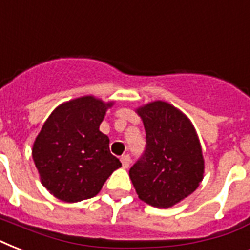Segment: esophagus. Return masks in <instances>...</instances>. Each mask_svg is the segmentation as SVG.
Instances as JSON below:
<instances>
[{
	"instance_id": "1",
	"label": "esophagus",
	"mask_w": 250,
	"mask_h": 250,
	"mask_svg": "<svg viewBox=\"0 0 250 250\" xmlns=\"http://www.w3.org/2000/svg\"><path fill=\"white\" fill-rule=\"evenodd\" d=\"M121 161H122V166L125 167V168H128L129 164H131V158H129L128 154H125V156H122Z\"/></svg>"
}]
</instances>
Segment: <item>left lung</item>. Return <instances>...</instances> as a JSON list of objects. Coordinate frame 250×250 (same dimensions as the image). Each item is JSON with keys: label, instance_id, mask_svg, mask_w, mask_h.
Returning <instances> with one entry per match:
<instances>
[{"label": "left lung", "instance_id": "1", "mask_svg": "<svg viewBox=\"0 0 250 250\" xmlns=\"http://www.w3.org/2000/svg\"><path fill=\"white\" fill-rule=\"evenodd\" d=\"M146 132L144 154L129 168L139 198L160 209L193 193L204 178V157L193 125L171 104L149 102L136 110Z\"/></svg>", "mask_w": 250, "mask_h": 250}]
</instances>
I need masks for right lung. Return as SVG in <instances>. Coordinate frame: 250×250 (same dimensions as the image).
Masks as SVG:
<instances>
[{
	"label": "right lung",
	"mask_w": 250,
	"mask_h": 250,
	"mask_svg": "<svg viewBox=\"0 0 250 250\" xmlns=\"http://www.w3.org/2000/svg\"><path fill=\"white\" fill-rule=\"evenodd\" d=\"M113 104L93 96L64 102L49 115L37 135L32 157L40 180L61 201L94 197L122 166L110 153L109 137L100 131Z\"/></svg>",
	"instance_id": "right-lung-1"
}]
</instances>
